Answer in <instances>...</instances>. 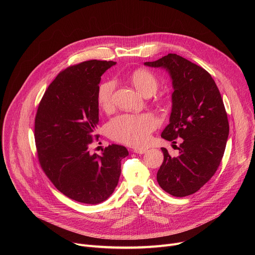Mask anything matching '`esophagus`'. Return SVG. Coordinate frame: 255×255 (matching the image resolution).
<instances>
[{
    "label": "esophagus",
    "mask_w": 255,
    "mask_h": 255,
    "mask_svg": "<svg viewBox=\"0 0 255 255\" xmlns=\"http://www.w3.org/2000/svg\"><path fill=\"white\" fill-rule=\"evenodd\" d=\"M134 152L137 154H144L147 152V149H144V148H138V149H134Z\"/></svg>",
    "instance_id": "obj_1"
}]
</instances>
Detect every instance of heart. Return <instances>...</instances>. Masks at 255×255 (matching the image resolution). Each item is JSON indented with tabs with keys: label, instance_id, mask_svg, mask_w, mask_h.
Masks as SVG:
<instances>
[{
	"label": "heart",
	"instance_id": "1",
	"mask_svg": "<svg viewBox=\"0 0 255 255\" xmlns=\"http://www.w3.org/2000/svg\"><path fill=\"white\" fill-rule=\"evenodd\" d=\"M134 88L144 97H150L158 89V81L150 71L138 69L134 71L131 78ZM115 82L107 81L103 83L98 90V103L105 111H109L113 107V94ZM157 121L151 114L140 115H121L112 119L108 125V133L116 141L141 146L149 140L150 132L155 129Z\"/></svg>",
	"mask_w": 255,
	"mask_h": 255
}]
</instances>
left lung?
Returning <instances> with one entry per match:
<instances>
[{"instance_id":"left-lung-1","label":"left lung","mask_w":255,"mask_h":255,"mask_svg":"<svg viewBox=\"0 0 255 255\" xmlns=\"http://www.w3.org/2000/svg\"><path fill=\"white\" fill-rule=\"evenodd\" d=\"M144 65L169 74L171 113L161 137L172 142L183 139L177 157L161 148L164 159L157 181L171 196H190L214 175L225 151L229 123L221 94L207 70L177 54L168 53Z\"/></svg>"}]
</instances>
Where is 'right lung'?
Segmentation results:
<instances>
[{
  "label": "right lung",
  "mask_w": 255,
  "mask_h": 255,
  "mask_svg": "<svg viewBox=\"0 0 255 255\" xmlns=\"http://www.w3.org/2000/svg\"><path fill=\"white\" fill-rule=\"evenodd\" d=\"M115 64L93 59L62 70L36 114L35 143L41 167L59 192L80 203L97 205L110 197L118 185L121 160L129 154L117 144L109 145L101 155L89 150L99 123L101 77Z\"/></svg>",
  "instance_id": "right-lung-1"
}]
</instances>
